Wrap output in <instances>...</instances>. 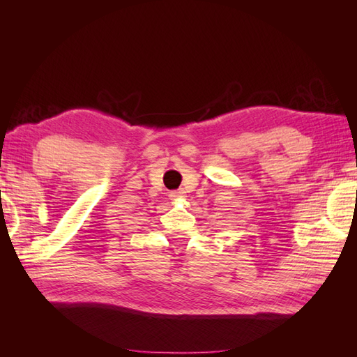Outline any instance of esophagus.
I'll list each match as a JSON object with an SVG mask.
<instances>
[{
	"label": "esophagus",
	"instance_id": "esophagus-1",
	"mask_svg": "<svg viewBox=\"0 0 357 357\" xmlns=\"http://www.w3.org/2000/svg\"><path fill=\"white\" fill-rule=\"evenodd\" d=\"M184 193H185L184 190H178V192H173L172 196H173V198H183Z\"/></svg>",
	"mask_w": 357,
	"mask_h": 357
}]
</instances>
